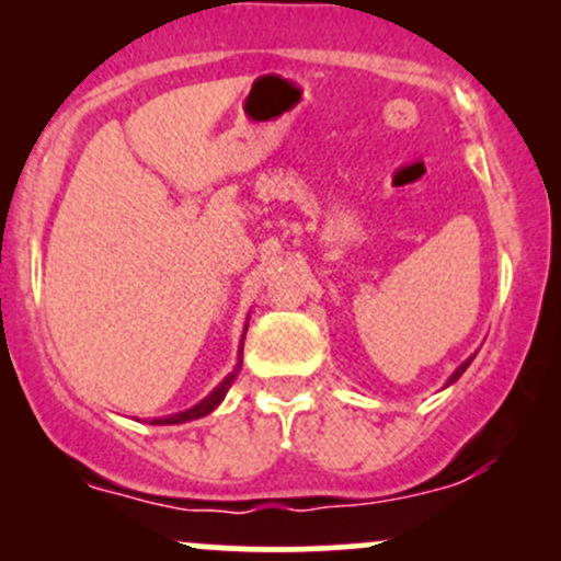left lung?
<instances>
[{
  "instance_id": "8db88e82",
  "label": "left lung",
  "mask_w": 561,
  "mask_h": 561,
  "mask_svg": "<svg viewBox=\"0 0 561 561\" xmlns=\"http://www.w3.org/2000/svg\"><path fill=\"white\" fill-rule=\"evenodd\" d=\"M469 362H472V358H469ZM469 362H465V364H461V366H459V369H456V371H454V375H450V379H448V382H456V379H459L461 375H465V371H467V366H469Z\"/></svg>"
}]
</instances>
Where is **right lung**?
Here are the masks:
<instances>
[{
  "label": "right lung",
  "mask_w": 561,
  "mask_h": 561,
  "mask_svg": "<svg viewBox=\"0 0 561 561\" xmlns=\"http://www.w3.org/2000/svg\"><path fill=\"white\" fill-rule=\"evenodd\" d=\"M240 356H242V351H240ZM240 366H242V362L237 364V369L231 371V375L224 379L221 385H218V388L210 392L208 398H205V401H199L197 405H192V409H186V411H182V414H176V416H169V420H152V424H182V422H192V420H199V416H205V414H210V411L216 409L218 403L224 401V396H227V390L231 388V382H234V377L240 375Z\"/></svg>",
  "instance_id": "obj_1"
}]
</instances>
